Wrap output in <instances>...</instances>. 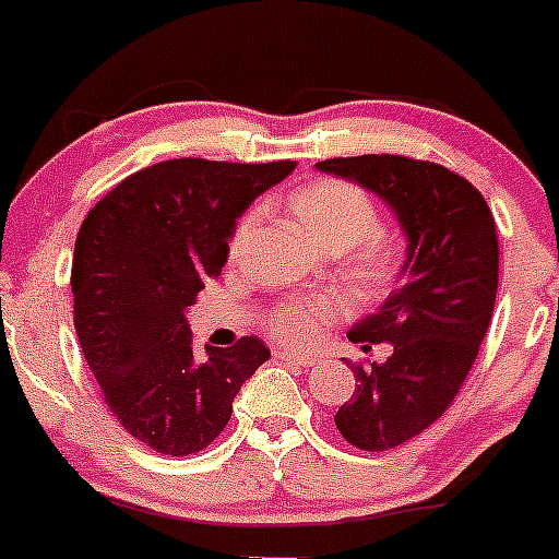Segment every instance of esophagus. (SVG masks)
<instances>
[{
    "mask_svg": "<svg viewBox=\"0 0 559 559\" xmlns=\"http://www.w3.org/2000/svg\"><path fill=\"white\" fill-rule=\"evenodd\" d=\"M281 360H286V364H294V366H305V369H310V366H316V358L312 355H305V353H297V349H278Z\"/></svg>",
    "mask_w": 559,
    "mask_h": 559,
    "instance_id": "34e87169",
    "label": "esophagus"
}]
</instances>
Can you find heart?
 Listing matches in <instances>:
<instances>
[{
    "label": "heart",
    "instance_id": "b5f03b06",
    "mask_svg": "<svg viewBox=\"0 0 559 559\" xmlns=\"http://www.w3.org/2000/svg\"><path fill=\"white\" fill-rule=\"evenodd\" d=\"M292 214L316 247L347 251L353 246V275L366 289H382L401 267V247L377 233L379 214L369 195L345 180H316L292 195ZM254 228V214L238 223L230 249L238 251ZM342 312L340 297L321 294L316 299H286L267 312V331L292 345H308L329 321Z\"/></svg>",
    "mask_w": 559,
    "mask_h": 559
}]
</instances>
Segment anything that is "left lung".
Returning a JSON list of instances; mask_svg holds the SVG:
<instances>
[{
	"label": "left lung",
	"mask_w": 559,
	"mask_h": 559,
	"mask_svg": "<svg viewBox=\"0 0 559 559\" xmlns=\"http://www.w3.org/2000/svg\"><path fill=\"white\" fill-rule=\"evenodd\" d=\"M316 169L384 201L406 238L390 297L347 331L364 353L390 342L392 355L384 364L345 358L358 384L334 416L355 449L388 451L438 421L475 364L499 286L493 214L464 177L440 164L369 153Z\"/></svg>",
	"instance_id": "1"
}]
</instances>
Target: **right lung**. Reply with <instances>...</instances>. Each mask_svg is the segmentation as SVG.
<instances>
[{
    "mask_svg": "<svg viewBox=\"0 0 559 559\" xmlns=\"http://www.w3.org/2000/svg\"><path fill=\"white\" fill-rule=\"evenodd\" d=\"M297 164L171 158L103 195L76 236L71 267L79 345L121 427L167 456L212 443L265 342L193 347L188 308L228 262L236 223Z\"/></svg>",
    "mask_w": 559,
    "mask_h": 559,
    "instance_id": "1",
    "label": "right lung"
}]
</instances>
